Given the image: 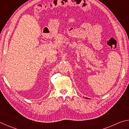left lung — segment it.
I'll use <instances>...</instances> for the list:
<instances>
[{
    "instance_id": "8db88e82",
    "label": "left lung",
    "mask_w": 129,
    "mask_h": 129,
    "mask_svg": "<svg viewBox=\"0 0 129 129\" xmlns=\"http://www.w3.org/2000/svg\"><path fill=\"white\" fill-rule=\"evenodd\" d=\"M85 99H88V98H86V97H85Z\"/></svg>"
}]
</instances>
